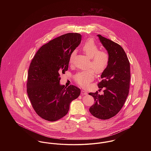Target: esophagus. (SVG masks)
Listing matches in <instances>:
<instances>
[{"mask_svg": "<svg viewBox=\"0 0 151 151\" xmlns=\"http://www.w3.org/2000/svg\"><path fill=\"white\" fill-rule=\"evenodd\" d=\"M81 94L82 95H87V92H86V91H84V90H81Z\"/></svg>", "mask_w": 151, "mask_h": 151, "instance_id": "obj_1", "label": "esophagus"}]
</instances>
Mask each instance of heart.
I'll list each match as a JSON object with an SVG mask.
<instances>
[{
	"label": "heart",
	"mask_w": 151,
	"mask_h": 151,
	"mask_svg": "<svg viewBox=\"0 0 151 151\" xmlns=\"http://www.w3.org/2000/svg\"><path fill=\"white\" fill-rule=\"evenodd\" d=\"M83 50L90 59L89 67L93 70L96 74L104 73L106 69L109 62V56L106 52L99 50V46L93 40H88L83 46ZM76 52L73 51L69 59V63H72ZM92 70L80 71L74 76L76 83L80 86L86 87L94 78V72Z\"/></svg>",
	"instance_id": "heart-1"
}]
</instances>
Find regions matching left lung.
<instances>
[{
	"mask_svg": "<svg viewBox=\"0 0 151 151\" xmlns=\"http://www.w3.org/2000/svg\"><path fill=\"white\" fill-rule=\"evenodd\" d=\"M98 36L108 50L109 62L101 75L102 81L98 84L100 90L104 89V93L101 95L98 91L89 93L95 101L89 111L96 118L106 120L116 116L126 101L129 93L130 66L126 53L120 45L101 35Z\"/></svg>",
	"mask_w": 151,
	"mask_h": 151,
	"instance_id": "obj_1",
	"label": "left lung"
}]
</instances>
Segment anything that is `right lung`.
<instances>
[{
    "instance_id": "1",
    "label": "right lung",
    "mask_w": 151,
    "mask_h": 151,
    "mask_svg": "<svg viewBox=\"0 0 151 151\" xmlns=\"http://www.w3.org/2000/svg\"><path fill=\"white\" fill-rule=\"evenodd\" d=\"M81 35L68 33L42 46L28 69L27 92L37 114L55 122L67 114L71 102L80 95V89L60 85V74L67 71L71 53L78 46Z\"/></svg>"
}]
</instances>
